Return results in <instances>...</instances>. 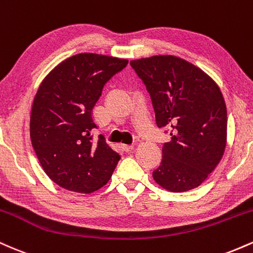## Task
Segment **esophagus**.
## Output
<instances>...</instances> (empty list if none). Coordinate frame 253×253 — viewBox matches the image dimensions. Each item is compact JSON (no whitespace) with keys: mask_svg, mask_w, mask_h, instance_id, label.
I'll return each mask as SVG.
<instances>
[{"mask_svg":"<svg viewBox=\"0 0 253 253\" xmlns=\"http://www.w3.org/2000/svg\"><path fill=\"white\" fill-rule=\"evenodd\" d=\"M123 149L126 151V152H130V151L134 149V145H126V144H124L123 145Z\"/></svg>","mask_w":253,"mask_h":253,"instance_id":"1","label":"esophagus"}]
</instances>
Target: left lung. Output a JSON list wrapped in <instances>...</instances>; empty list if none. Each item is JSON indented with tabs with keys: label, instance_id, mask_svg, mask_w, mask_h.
<instances>
[{
	"label": "left lung",
	"instance_id": "8db88e82",
	"mask_svg": "<svg viewBox=\"0 0 253 253\" xmlns=\"http://www.w3.org/2000/svg\"><path fill=\"white\" fill-rule=\"evenodd\" d=\"M129 64L149 91L157 126L171 135L153 179L173 193L199 187L225 152L227 110L219 86L178 57L153 56Z\"/></svg>",
	"mask_w": 253,
	"mask_h": 253
}]
</instances>
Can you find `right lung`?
<instances>
[{
    "label": "right lung",
    "instance_id": "1",
    "mask_svg": "<svg viewBox=\"0 0 253 253\" xmlns=\"http://www.w3.org/2000/svg\"><path fill=\"white\" fill-rule=\"evenodd\" d=\"M128 60L80 53L57 65L40 84L31 113V141L43 171L59 187L89 194L112 177L120 161L98 135L92 108L108 81Z\"/></svg>",
    "mask_w": 253,
    "mask_h": 253
}]
</instances>
